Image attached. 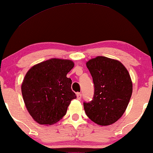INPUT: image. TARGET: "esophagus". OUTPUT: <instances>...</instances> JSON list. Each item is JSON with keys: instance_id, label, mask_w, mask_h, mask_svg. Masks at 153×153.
Instances as JSON below:
<instances>
[{"instance_id": "obj_1", "label": "esophagus", "mask_w": 153, "mask_h": 153, "mask_svg": "<svg viewBox=\"0 0 153 153\" xmlns=\"http://www.w3.org/2000/svg\"><path fill=\"white\" fill-rule=\"evenodd\" d=\"M76 97H77V100H80L81 98H82V94L79 92H77L76 93Z\"/></svg>"}]
</instances>
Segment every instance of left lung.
Wrapping results in <instances>:
<instances>
[{
  "label": "left lung",
  "mask_w": 153,
  "mask_h": 153,
  "mask_svg": "<svg viewBox=\"0 0 153 153\" xmlns=\"http://www.w3.org/2000/svg\"><path fill=\"white\" fill-rule=\"evenodd\" d=\"M87 66L94 92L91 101L83 103L86 114L97 125H112L123 116L132 96L130 74L121 62L105 56L91 59Z\"/></svg>",
  "instance_id": "obj_1"
}]
</instances>
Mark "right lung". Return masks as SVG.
<instances>
[{
	"mask_svg": "<svg viewBox=\"0 0 153 153\" xmlns=\"http://www.w3.org/2000/svg\"><path fill=\"white\" fill-rule=\"evenodd\" d=\"M73 67L71 61L52 59L33 66L26 73L21 91L28 112L38 123H57L76 98L71 90V79L66 77Z\"/></svg>",
	"mask_w": 153,
	"mask_h": 153,
	"instance_id": "obj_1",
	"label": "right lung"
}]
</instances>
